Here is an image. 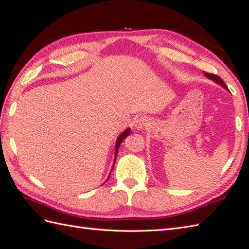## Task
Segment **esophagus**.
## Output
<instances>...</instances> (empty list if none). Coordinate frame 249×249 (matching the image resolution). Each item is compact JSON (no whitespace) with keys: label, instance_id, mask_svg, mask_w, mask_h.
I'll list each match as a JSON object with an SVG mask.
<instances>
[{"label":"esophagus","instance_id":"esophagus-1","mask_svg":"<svg viewBox=\"0 0 249 249\" xmlns=\"http://www.w3.org/2000/svg\"><path fill=\"white\" fill-rule=\"evenodd\" d=\"M148 124V120L145 117H140L136 121V128L137 129H142L144 127Z\"/></svg>","mask_w":249,"mask_h":249}]
</instances>
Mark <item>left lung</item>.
<instances>
[{
	"label": "left lung",
	"instance_id": "left-lung-1",
	"mask_svg": "<svg viewBox=\"0 0 249 249\" xmlns=\"http://www.w3.org/2000/svg\"><path fill=\"white\" fill-rule=\"evenodd\" d=\"M204 74H205L208 79H210V80H213V81H214V82H216L218 83V84H220L221 86H223L224 87L226 90H228V88H227V86H226V84L224 82H223V80L220 78L219 75H216V74H213V73H209V72H205L204 71Z\"/></svg>",
	"mask_w": 249,
	"mask_h": 249
}]
</instances>
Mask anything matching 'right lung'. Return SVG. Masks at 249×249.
I'll list each match as a JSON object with an SVG mask.
<instances>
[{"label":"right lung","mask_w":249,"mask_h":249,"mask_svg":"<svg viewBox=\"0 0 249 249\" xmlns=\"http://www.w3.org/2000/svg\"><path fill=\"white\" fill-rule=\"evenodd\" d=\"M129 132H130V129H126V130L122 133V135H120V137H119L118 140H117V143H116V157H114V163H116V158H117V155H118V150H119V147H120V144H121V142H122L126 137H128ZM113 166H114V164H113ZM113 166H112V168H113ZM108 179H109V177H108ZM108 179H107V180H108Z\"/></svg>","instance_id":"1"}]
</instances>
